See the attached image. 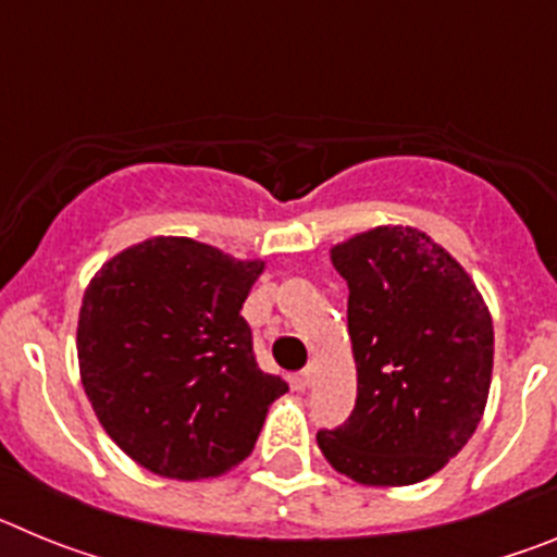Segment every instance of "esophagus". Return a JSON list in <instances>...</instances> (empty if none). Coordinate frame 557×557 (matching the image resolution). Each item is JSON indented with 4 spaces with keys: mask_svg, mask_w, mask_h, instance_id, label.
I'll use <instances>...</instances> for the list:
<instances>
[{
    "mask_svg": "<svg viewBox=\"0 0 557 557\" xmlns=\"http://www.w3.org/2000/svg\"><path fill=\"white\" fill-rule=\"evenodd\" d=\"M301 382H304V385H312V382H314V362H309V366L307 368H304V371H301Z\"/></svg>",
    "mask_w": 557,
    "mask_h": 557,
    "instance_id": "1",
    "label": "esophagus"
}]
</instances>
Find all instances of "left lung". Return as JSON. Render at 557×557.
Returning a JSON list of instances; mask_svg holds the SVG:
<instances>
[{"mask_svg": "<svg viewBox=\"0 0 557 557\" xmlns=\"http://www.w3.org/2000/svg\"><path fill=\"white\" fill-rule=\"evenodd\" d=\"M348 284L357 405L318 432L323 457L359 485H412L469 444L488 401L494 323L471 275L410 225L332 248Z\"/></svg>", "mask_w": 557, "mask_h": 557, "instance_id": "obj_1", "label": "left lung"}]
</instances>
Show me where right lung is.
I'll list each match as a JSON object with an SVG mask.
<instances>
[{
    "label": "right lung",
    "mask_w": 557,
    "mask_h": 557,
    "mask_svg": "<svg viewBox=\"0 0 557 557\" xmlns=\"http://www.w3.org/2000/svg\"><path fill=\"white\" fill-rule=\"evenodd\" d=\"M262 270L189 236H152L108 259L86 287L83 387L141 469L206 480L253 451L268 407L289 391L256 366L239 314Z\"/></svg>",
    "instance_id": "right-lung-1"
}]
</instances>
